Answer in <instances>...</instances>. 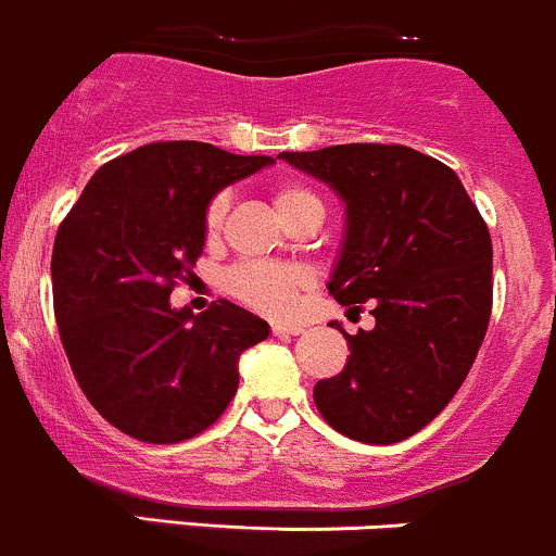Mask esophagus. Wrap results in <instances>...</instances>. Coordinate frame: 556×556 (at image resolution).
Returning a JSON list of instances; mask_svg holds the SVG:
<instances>
[{"label": "esophagus", "mask_w": 556, "mask_h": 556, "mask_svg": "<svg viewBox=\"0 0 556 556\" xmlns=\"http://www.w3.org/2000/svg\"><path fill=\"white\" fill-rule=\"evenodd\" d=\"M302 324H283V321H278V324H273V334H276V338H289V334H300L302 332Z\"/></svg>", "instance_id": "1"}]
</instances>
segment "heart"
Returning a JSON list of instances; mask_svg holds the SVG:
<instances>
[{
    "label": "heart",
    "mask_w": 556,
    "mask_h": 556,
    "mask_svg": "<svg viewBox=\"0 0 556 556\" xmlns=\"http://www.w3.org/2000/svg\"><path fill=\"white\" fill-rule=\"evenodd\" d=\"M316 205L321 207L318 197L307 191L305 186L286 184L276 191V211L283 218L286 213L300 211V207ZM229 200L227 194H218L216 200L207 205L205 213V232L207 238H216L222 232L224 216H227ZM311 286V276L300 267H280V265H243L238 270L229 273L227 289L232 291L238 300L251 305L254 311L270 313V316H286L296 307L302 291Z\"/></svg>",
    "instance_id": "b5f03b06"
}]
</instances>
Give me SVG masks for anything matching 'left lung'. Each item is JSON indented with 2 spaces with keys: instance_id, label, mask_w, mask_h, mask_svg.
Listing matches in <instances>:
<instances>
[{
  "instance_id": "left-lung-1",
  "label": "left lung",
  "mask_w": 556,
  "mask_h": 556,
  "mask_svg": "<svg viewBox=\"0 0 556 556\" xmlns=\"http://www.w3.org/2000/svg\"><path fill=\"white\" fill-rule=\"evenodd\" d=\"M343 202L327 289L370 302L343 370L313 389L329 427L362 443L405 441L457 394L492 313V240L452 167L405 146L351 142L278 153Z\"/></svg>"
}]
</instances>
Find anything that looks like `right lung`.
Masks as SVG:
<instances>
[{"label": "right lung", "mask_w": 556, "mask_h": 556, "mask_svg": "<svg viewBox=\"0 0 556 556\" xmlns=\"http://www.w3.org/2000/svg\"><path fill=\"white\" fill-rule=\"evenodd\" d=\"M270 156L211 142H151L99 167L53 243L59 334L89 403L146 443H178L211 427L240 383V354L270 324L229 300L194 313L169 291L205 249L218 191Z\"/></svg>", "instance_id": "right-lung-1"}]
</instances>
